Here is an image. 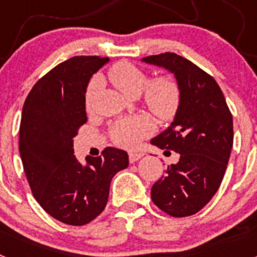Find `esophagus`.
<instances>
[{
    "instance_id": "esophagus-1",
    "label": "esophagus",
    "mask_w": 257,
    "mask_h": 257,
    "mask_svg": "<svg viewBox=\"0 0 257 257\" xmlns=\"http://www.w3.org/2000/svg\"><path fill=\"white\" fill-rule=\"evenodd\" d=\"M143 156H144L143 152H131V153L128 154V161H130L131 163H134L136 162V161H139Z\"/></svg>"
}]
</instances>
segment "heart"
Listing matches in <instances>:
<instances>
[{
    "label": "heart",
    "mask_w": 257,
    "mask_h": 257,
    "mask_svg": "<svg viewBox=\"0 0 257 257\" xmlns=\"http://www.w3.org/2000/svg\"><path fill=\"white\" fill-rule=\"evenodd\" d=\"M110 82L127 96H138L143 92V105L158 122H169L176 115L181 103V88L170 74H162L149 81L144 68L130 61H118L108 72ZM96 81L90 82L85 92V105L92 108ZM149 124L143 117L119 118L112 124L110 134L114 143L122 148L134 149L149 134Z\"/></svg>",
    "instance_id": "heart-1"
}]
</instances>
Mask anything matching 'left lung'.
Here are the masks:
<instances>
[{"instance_id":"8db88e82","label":"left lung","mask_w":257,"mask_h":257,"mask_svg":"<svg viewBox=\"0 0 257 257\" xmlns=\"http://www.w3.org/2000/svg\"><path fill=\"white\" fill-rule=\"evenodd\" d=\"M143 61L169 69L181 88L174 122L152 140L180 158L154 183L152 201L170 216H190L207 205L221 184L233 147V117L213 77L190 60L165 52Z\"/></svg>"}]
</instances>
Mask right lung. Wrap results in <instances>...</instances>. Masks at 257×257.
Segmentation results:
<instances>
[{"instance_id":"add662e5","label":"right lung","mask_w":257,"mask_h":257,"mask_svg":"<svg viewBox=\"0 0 257 257\" xmlns=\"http://www.w3.org/2000/svg\"><path fill=\"white\" fill-rule=\"evenodd\" d=\"M108 58L73 56L52 68L24 101L19 152L36 201L68 225H85L105 208L112 178L128 166L124 151L106 147L100 157L74 156L73 138L87 122L85 92Z\"/></svg>"}]
</instances>
